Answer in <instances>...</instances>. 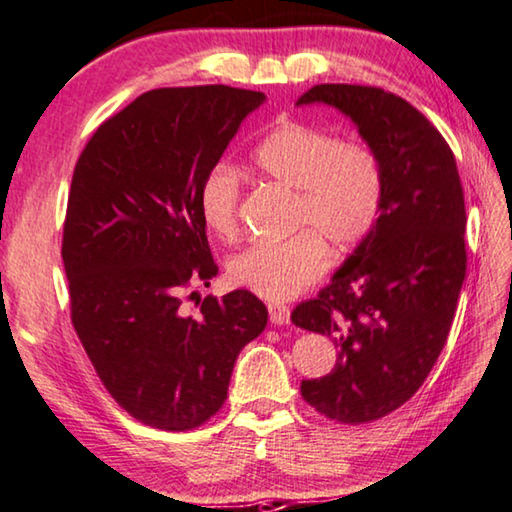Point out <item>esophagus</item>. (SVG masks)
I'll use <instances>...</instances> for the list:
<instances>
[{"label":"esophagus","instance_id":"1","mask_svg":"<svg viewBox=\"0 0 512 512\" xmlns=\"http://www.w3.org/2000/svg\"><path fill=\"white\" fill-rule=\"evenodd\" d=\"M267 311H270V322L274 326H283L290 322V308L283 306V304H270L267 306Z\"/></svg>","mask_w":512,"mask_h":512}]
</instances>
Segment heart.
I'll use <instances>...</instances> for the list:
<instances>
[{"mask_svg": "<svg viewBox=\"0 0 512 512\" xmlns=\"http://www.w3.org/2000/svg\"><path fill=\"white\" fill-rule=\"evenodd\" d=\"M256 170L295 192V229L286 240H258L226 263L233 286L270 301H288L324 274L333 251L354 249L374 229L383 206V170L360 142L304 122H281L254 149ZM240 177L217 165L199 188L201 220L215 236L238 231Z\"/></svg>", "mask_w": 512, "mask_h": 512, "instance_id": "heart-1", "label": "heart"}]
</instances>
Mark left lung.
I'll use <instances>...</instances> for the list:
<instances>
[{
  "instance_id": "1",
  "label": "left lung",
  "mask_w": 512,
  "mask_h": 512,
  "mask_svg": "<svg viewBox=\"0 0 512 512\" xmlns=\"http://www.w3.org/2000/svg\"><path fill=\"white\" fill-rule=\"evenodd\" d=\"M306 104L347 115L383 170L374 229L292 311V324L338 347L333 370L301 381V397L333 422L365 424L406 404L445 347L467 267L463 186L447 140L406 99L322 83L297 99Z\"/></svg>"
}]
</instances>
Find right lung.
<instances>
[{
    "mask_svg": "<svg viewBox=\"0 0 512 512\" xmlns=\"http://www.w3.org/2000/svg\"><path fill=\"white\" fill-rule=\"evenodd\" d=\"M263 102L231 86L149 90L99 124L74 167L61 249L74 331L111 397L154 429L211 420L267 326L249 290L183 306L217 274L199 188Z\"/></svg>",
    "mask_w": 512,
    "mask_h": 512,
    "instance_id": "add662e5",
    "label": "right lung"
}]
</instances>
